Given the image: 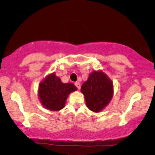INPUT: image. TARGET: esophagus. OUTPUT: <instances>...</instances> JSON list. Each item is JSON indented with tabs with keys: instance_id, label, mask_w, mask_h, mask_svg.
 Here are the masks:
<instances>
[{
	"instance_id": "obj_1",
	"label": "esophagus",
	"mask_w": 155,
	"mask_h": 155,
	"mask_svg": "<svg viewBox=\"0 0 155 155\" xmlns=\"http://www.w3.org/2000/svg\"><path fill=\"white\" fill-rule=\"evenodd\" d=\"M75 85L76 86V87H77L78 90H80V84L79 83V82H75Z\"/></svg>"
}]
</instances>
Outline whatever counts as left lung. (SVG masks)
Listing matches in <instances>:
<instances>
[{
    "instance_id": "left-lung-1",
    "label": "left lung",
    "mask_w": 155,
    "mask_h": 155,
    "mask_svg": "<svg viewBox=\"0 0 155 155\" xmlns=\"http://www.w3.org/2000/svg\"><path fill=\"white\" fill-rule=\"evenodd\" d=\"M86 104L91 111L99 112L108 105L113 97L111 80L102 71H93L81 87Z\"/></svg>"
}]
</instances>
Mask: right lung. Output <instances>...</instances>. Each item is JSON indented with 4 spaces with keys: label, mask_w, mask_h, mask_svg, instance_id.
<instances>
[{
    "label": "right lung",
    "mask_w": 155,
    "mask_h": 155,
    "mask_svg": "<svg viewBox=\"0 0 155 155\" xmlns=\"http://www.w3.org/2000/svg\"><path fill=\"white\" fill-rule=\"evenodd\" d=\"M77 90L73 83H63L54 73L50 74L39 84V97L44 107L51 111H59L65 107L70 93Z\"/></svg>",
    "instance_id": "right-lung-1"
}]
</instances>
